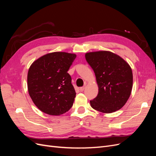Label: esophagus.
Instances as JSON below:
<instances>
[{
    "label": "esophagus",
    "mask_w": 156,
    "mask_h": 156,
    "mask_svg": "<svg viewBox=\"0 0 156 156\" xmlns=\"http://www.w3.org/2000/svg\"><path fill=\"white\" fill-rule=\"evenodd\" d=\"M84 88H85V86H83V87H81L79 88V90H80V91L81 92H83V91H84Z\"/></svg>",
    "instance_id": "34e87169"
}]
</instances>
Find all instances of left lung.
Instances as JSON below:
<instances>
[{"mask_svg":"<svg viewBox=\"0 0 156 156\" xmlns=\"http://www.w3.org/2000/svg\"><path fill=\"white\" fill-rule=\"evenodd\" d=\"M87 62L93 69L98 94L90 101L91 107L103 113L114 112L123 107L133 87V73L129 64L111 51L89 52Z\"/></svg>","mask_w":156,"mask_h":156,"instance_id":"left-lung-1","label":"left lung"}]
</instances>
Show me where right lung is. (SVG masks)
<instances>
[{
  "label": "right lung",
  "mask_w": 156,
  "mask_h": 156,
  "mask_svg": "<svg viewBox=\"0 0 156 156\" xmlns=\"http://www.w3.org/2000/svg\"><path fill=\"white\" fill-rule=\"evenodd\" d=\"M76 56L66 52H53L31 64L27 75L28 91L41 111L59 116L72 107L76 93L68 71Z\"/></svg>",
  "instance_id": "obj_1"
}]
</instances>
